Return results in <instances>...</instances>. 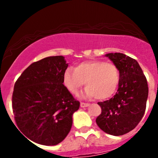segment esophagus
<instances>
[{
  "mask_svg": "<svg viewBox=\"0 0 158 158\" xmlns=\"http://www.w3.org/2000/svg\"><path fill=\"white\" fill-rule=\"evenodd\" d=\"M89 106V103H85V102H81L80 103V106L82 108H85V107H88Z\"/></svg>",
  "mask_w": 158,
  "mask_h": 158,
  "instance_id": "34e87169",
  "label": "esophagus"
}]
</instances>
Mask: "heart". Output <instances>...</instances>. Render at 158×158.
I'll return each mask as SVG.
<instances>
[{"mask_svg":"<svg viewBox=\"0 0 158 158\" xmlns=\"http://www.w3.org/2000/svg\"><path fill=\"white\" fill-rule=\"evenodd\" d=\"M64 84L73 95H77L85 85V95L98 100L107 99L117 90L120 81L118 68L101 60L82 62L74 69L68 68L63 76Z\"/></svg>","mask_w":158,"mask_h":158,"instance_id":"b5f03b06","label":"heart"}]
</instances>
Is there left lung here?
I'll return each mask as SVG.
<instances>
[{
    "label": "left lung",
    "instance_id": "obj_1",
    "mask_svg": "<svg viewBox=\"0 0 158 158\" xmlns=\"http://www.w3.org/2000/svg\"><path fill=\"white\" fill-rule=\"evenodd\" d=\"M118 68V89L113 98L98 102L102 113L96 124L109 135L119 136L133 130L142 119L148 96L147 79L138 62L123 53L106 54Z\"/></svg>",
    "mask_w": 158,
    "mask_h": 158
}]
</instances>
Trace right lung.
Returning a JSON list of instances; mask_svg holds the SVG:
<instances>
[{"mask_svg": "<svg viewBox=\"0 0 158 158\" xmlns=\"http://www.w3.org/2000/svg\"><path fill=\"white\" fill-rule=\"evenodd\" d=\"M67 67L62 56L46 57L30 65L14 84V120L20 131L33 142L56 145L71 129L72 116L80 102L63 85Z\"/></svg>", "mask_w": 158, "mask_h": 158, "instance_id": "add662e5", "label": "right lung"}]
</instances>
